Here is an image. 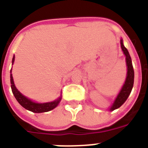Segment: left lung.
I'll return each mask as SVG.
<instances>
[{"label":"left lung","mask_w":148,"mask_h":148,"mask_svg":"<svg viewBox=\"0 0 148 148\" xmlns=\"http://www.w3.org/2000/svg\"><path fill=\"white\" fill-rule=\"evenodd\" d=\"M120 44H121V49H122V51H123V54L125 56L127 74H126V77L124 84L122 85V88H121L120 91L119 92L117 96H116L113 103L109 107V111H113L115 109H119L126 101V99H128V97H129V95H130L131 92H132L133 85H134V73L132 58H131V56L129 55L128 49H126L124 44H123V39H120Z\"/></svg>","instance_id":"1"}]
</instances>
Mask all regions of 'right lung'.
Returning <instances> with one entry per match:
<instances>
[{
  "mask_svg": "<svg viewBox=\"0 0 148 148\" xmlns=\"http://www.w3.org/2000/svg\"><path fill=\"white\" fill-rule=\"evenodd\" d=\"M14 61H15V55H14L13 59H12V65L14 64ZM12 68L10 70V84H11V90L13 92V94L15 97L16 99L17 102L20 103V105L22 106L23 107L25 108L26 109L31 111L35 113H42V112H46L51 111L52 109L57 107L58 105L62 100V93L60 97L58 99H55L53 101L47 102V103H38L36 102L32 99H29L28 97H25L23 94L20 93V91L18 90L17 88L16 87L14 84V78L12 75Z\"/></svg>",
  "mask_w": 148,
  "mask_h": 148,
  "instance_id": "obj_1",
  "label": "right lung"
}]
</instances>
